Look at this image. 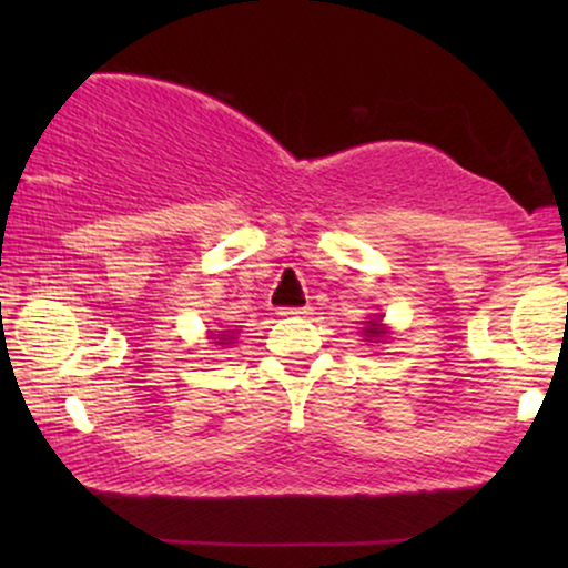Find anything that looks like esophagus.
I'll list each match as a JSON object with an SVG mask.
<instances>
[{
  "label": "esophagus",
  "mask_w": 568,
  "mask_h": 568,
  "mask_svg": "<svg viewBox=\"0 0 568 568\" xmlns=\"http://www.w3.org/2000/svg\"><path fill=\"white\" fill-rule=\"evenodd\" d=\"M278 315H284V317L310 315V307H307V305H305V307H282V310H278Z\"/></svg>",
  "instance_id": "obj_1"
}]
</instances>
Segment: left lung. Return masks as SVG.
Returning <instances> with one entry per match:
<instances>
[{
  "mask_svg": "<svg viewBox=\"0 0 568 568\" xmlns=\"http://www.w3.org/2000/svg\"><path fill=\"white\" fill-rule=\"evenodd\" d=\"M364 336H367L372 344H377L379 338H383V323L379 321H369L367 328H364Z\"/></svg>",
  "mask_w": 568,
  "mask_h": 568,
  "instance_id": "1",
  "label": "left lung"
}]
</instances>
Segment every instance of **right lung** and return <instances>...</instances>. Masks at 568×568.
<instances>
[{
  "label": "right lung",
  "mask_w": 568,
  "mask_h": 568,
  "mask_svg": "<svg viewBox=\"0 0 568 568\" xmlns=\"http://www.w3.org/2000/svg\"><path fill=\"white\" fill-rule=\"evenodd\" d=\"M230 341H232V338H230V333H220V338H216L214 344H230Z\"/></svg>",
  "instance_id": "right-lung-1"
}]
</instances>
